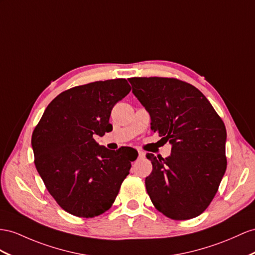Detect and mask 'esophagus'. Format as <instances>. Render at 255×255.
<instances>
[{
  "mask_svg": "<svg viewBox=\"0 0 255 255\" xmlns=\"http://www.w3.org/2000/svg\"><path fill=\"white\" fill-rule=\"evenodd\" d=\"M138 153H139V157H140V158H144V157H145V153H144V152L138 151Z\"/></svg>",
  "mask_w": 255,
  "mask_h": 255,
  "instance_id": "34e87169",
  "label": "esophagus"
}]
</instances>
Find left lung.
<instances>
[{"label": "left lung", "instance_id": "8db88e82", "mask_svg": "<svg viewBox=\"0 0 255 255\" xmlns=\"http://www.w3.org/2000/svg\"><path fill=\"white\" fill-rule=\"evenodd\" d=\"M132 93L151 116V129L172 145L169 157L146 154L153 170L147 194L159 212L190 220L204 212L226 170V128L193 85L168 77L128 78Z\"/></svg>", "mask_w": 255, "mask_h": 255}]
</instances>
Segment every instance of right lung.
<instances>
[{"mask_svg": "<svg viewBox=\"0 0 255 255\" xmlns=\"http://www.w3.org/2000/svg\"><path fill=\"white\" fill-rule=\"evenodd\" d=\"M130 90L125 78L70 88L48 104L33 130L36 170L57 204L75 217L109 210L138 157L132 147L111 151L94 139L112 131V109Z\"/></svg>", "mask_w": 255, "mask_h": 255, "instance_id": "add662e5", "label": "right lung"}]
</instances>
